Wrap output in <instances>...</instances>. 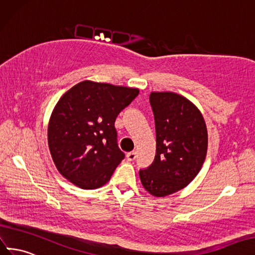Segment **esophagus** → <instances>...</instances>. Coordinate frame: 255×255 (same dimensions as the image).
Wrapping results in <instances>:
<instances>
[{
    "mask_svg": "<svg viewBox=\"0 0 255 255\" xmlns=\"http://www.w3.org/2000/svg\"><path fill=\"white\" fill-rule=\"evenodd\" d=\"M136 158V152L135 151H130L127 154V159L128 161H133V160Z\"/></svg>",
    "mask_w": 255,
    "mask_h": 255,
    "instance_id": "obj_1",
    "label": "esophagus"
}]
</instances>
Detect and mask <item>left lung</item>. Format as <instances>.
Returning <instances> with one entry per match:
<instances>
[{"label": "left lung", "mask_w": 255, "mask_h": 255, "mask_svg": "<svg viewBox=\"0 0 255 255\" xmlns=\"http://www.w3.org/2000/svg\"><path fill=\"white\" fill-rule=\"evenodd\" d=\"M149 103L156 128V155L140 170L145 190L166 196L188 186L205 161L208 135L202 113L190 100L172 92H151Z\"/></svg>", "instance_id": "1"}]
</instances>
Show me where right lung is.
Returning <instances> with one entry per match:
<instances>
[{"mask_svg":"<svg viewBox=\"0 0 255 255\" xmlns=\"http://www.w3.org/2000/svg\"><path fill=\"white\" fill-rule=\"evenodd\" d=\"M137 95V89L86 80L60 98L49 121L48 144L65 178L82 189L110 180L125 158L114 123Z\"/></svg>","mask_w":255,"mask_h":255,"instance_id":"obj_1","label":"right lung"}]
</instances>
